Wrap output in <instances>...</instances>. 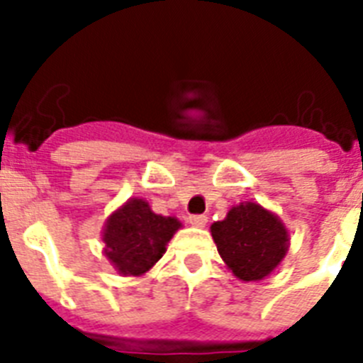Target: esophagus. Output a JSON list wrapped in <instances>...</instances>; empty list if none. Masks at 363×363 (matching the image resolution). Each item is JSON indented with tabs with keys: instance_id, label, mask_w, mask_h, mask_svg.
Wrapping results in <instances>:
<instances>
[{
	"instance_id": "esophagus-1",
	"label": "esophagus",
	"mask_w": 363,
	"mask_h": 363,
	"mask_svg": "<svg viewBox=\"0 0 363 363\" xmlns=\"http://www.w3.org/2000/svg\"><path fill=\"white\" fill-rule=\"evenodd\" d=\"M190 224L196 228H203L207 224V215H192L190 216Z\"/></svg>"
}]
</instances>
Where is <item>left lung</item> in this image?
<instances>
[{
    "mask_svg": "<svg viewBox=\"0 0 363 363\" xmlns=\"http://www.w3.org/2000/svg\"><path fill=\"white\" fill-rule=\"evenodd\" d=\"M211 233L222 259L241 281H259L281 264L288 250V233L281 220L258 203L233 207Z\"/></svg>",
    "mask_w": 363,
    "mask_h": 363,
    "instance_id": "obj_1",
    "label": "left lung"
}]
</instances>
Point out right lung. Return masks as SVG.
<instances>
[{
    "label": "right lung",
    "instance_id": "obj_1",
    "mask_svg": "<svg viewBox=\"0 0 363 363\" xmlns=\"http://www.w3.org/2000/svg\"><path fill=\"white\" fill-rule=\"evenodd\" d=\"M179 228L177 218L154 215L147 201L133 198L107 220L105 254L124 275H143L162 258Z\"/></svg>",
    "mask_w": 363,
    "mask_h": 363
}]
</instances>
